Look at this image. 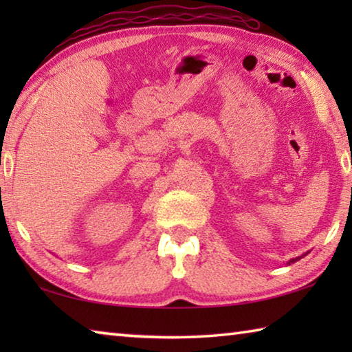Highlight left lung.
I'll return each instance as SVG.
<instances>
[{
  "mask_svg": "<svg viewBox=\"0 0 352 352\" xmlns=\"http://www.w3.org/2000/svg\"><path fill=\"white\" fill-rule=\"evenodd\" d=\"M306 254H307V253H305V254H301V256H298V258H294V259H290V261L287 262V264H289V265H290V264H294V262H296V261H300L301 258H305V256H306Z\"/></svg>",
  "mask_w": 352,
  "mask_h": 352,
  "instance_id": "8db88e82",
  "label": "left lung"
}]
</instances>
